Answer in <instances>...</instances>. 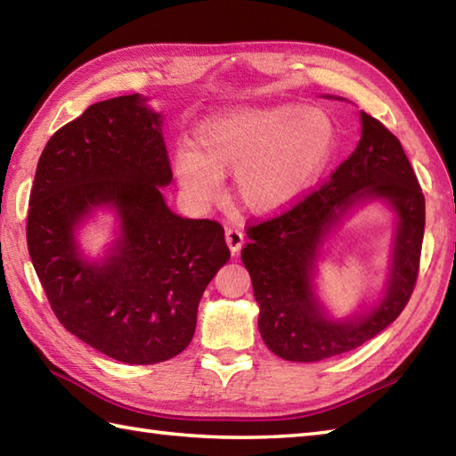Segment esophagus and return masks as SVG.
<instances>
[{"mask_svg":"<svg viewBox=\"0 0 456 456\" xmlns=\"http://www.w3.org/2000/svg\"><path fill=\"white\" fill-rule=\"evenodd\" d=\"M225 240H227V245L231 248V253H239L240 247H243V243H245L243 231H239L235 227H229L225 231Z\"/></svg>","mask_w":456,"mask_h":456,"instance_id":"34e87169","label":"esophagus"}]
</instances>
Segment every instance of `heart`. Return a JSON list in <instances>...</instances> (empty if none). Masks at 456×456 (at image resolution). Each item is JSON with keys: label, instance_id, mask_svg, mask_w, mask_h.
<instances>
[{"label": "heart", "instance_id": "heart-1", "mask_svg": "<svg viewBox=\"0 0 456 456\" xmlns=\"http://www.w3.org/2000/svg\"><path fill=\"white\" fill-rule=\"evenodd\" d=\"M335 123L314 105L237 108L211 115L196 129V149L178 147L172 167L196 203L221 193V174H233L248 209L274 213L294 206L333 157Z\"/></svg>", "mask_w": 456, "mask_h": 456}]
</instances>
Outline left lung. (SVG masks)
<instances>
[{"instance_id": "obj_1", "label": "left lung", "mask_w": 456, "mask_h": 456, "mask_svg": "<svg viewBox=\"0 0 456 456\" xmlns=\"http://www.w3.org/2000/svg\"><path fill=\"white\" fill-rule=\"evenodd\" d=\"M331 100L333 95H325ZM343 100V98H335ZM361 141L325 186L289 211L248 227L240 253L260 307L258 331L284 361L317 362L343 354L382 333L413 292L425 229V198L400 141L361 111ZM395 216L389 276L381 296L338 320L316 294V263L326 240L364 202Z\"/></svg>"}]
</instances>
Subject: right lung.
<instances>
[{
    "label": "right lung",
    "instance_id": "1",
    "mask_svg": "<svg viewBox=\"0 0 456 456\" xmlns=\"http://www.w3.org/2000/svg\"><path fill=\"white\" fill-rule=\"evenodd\" d=\"M170 182L162 113L141 94L90 105L37 164L27 216L37 276L58 322L125 364H157L190 345L203 289L231 256L217 221L170 209ZM103 210L114 235L90 257L77 235Z\"/></svg>",
    "mask_w": 456,
    "mask_h": 456
}]
</instances>
